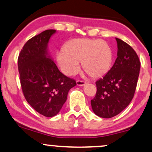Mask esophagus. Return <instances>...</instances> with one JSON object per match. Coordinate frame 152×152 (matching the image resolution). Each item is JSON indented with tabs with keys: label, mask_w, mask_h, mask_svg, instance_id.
<instances>
[{
	"label": "esophagus",
	"mask_w": 152,
	"mask_h": 152,
	"mask_svg": "<svg viewBox=\"0 0 152 152\" xmlns=\"http://www.w3.org/2000/svg\"><path fill=\"white\" fill-rule=\"evenodd\" d=\"M86 85V82L85 81H82V80H77V86H84Z\"/></svg>",
	"instance_id": "esophagus-1"
}]
</instances>
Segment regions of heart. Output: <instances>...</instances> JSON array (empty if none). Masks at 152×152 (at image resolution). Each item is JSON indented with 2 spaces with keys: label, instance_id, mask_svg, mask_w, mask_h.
Segmentation results:
<instances>
[{
  "label": "heart",
  "instance_id": "1",
  "mask_svg": "<svg viewBox=\"0 0 152 152\" xmlns=\"http://www.w3.org/2000/svg\"><path fill=\"white\" fill-rule=\"evenodd\" d=\"M112 51L110 46L102 40L74 39L67 42L63 51L56 54L58 64L67 75H73L83 70L93 78L104 76L112 64Z\"/></svg>",
  "mask_w": 152,
  "mask_h": 152
}]
</instances>
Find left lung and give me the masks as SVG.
<instances>
[{"label": "left lung", "instance_id": "8db88e82", "mask_svg": "<svg viewBox=\"0 0 152 152\" xmlns=\"http://www.w3.org/2000/svg\"><path fill=\"white\" fill-rule=\"evenodd\" d=\"M117 42V58L113 67L97 80L96 96L91 101L94 113L110 118L123 111L133 98L140 70V61L130 45Z\"/></svg>", "mask_w": 152, "mask_h": 152}]
</instances>
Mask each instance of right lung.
Listing matches in <instances>:
<instances>
[{
    "mask_svg": "<svg viewBox=\"0 0 152 152\" xmlns=\"http://www.w3.org/2000/svg\"><path fill=\"white\" fill-rule=\"evenodd\" d=\"M55 29H48L27 41L18 57V70L24 96L42 115H57L75 80L60 70L48 53V44Z\"/></svg>",
    "mask_w": 152,
    "mask_h": 152,
    "instance_id": "1",
    "label": "right lung"
}]
</instances>
